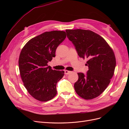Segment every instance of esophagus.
Listing matches in <instances>:
<instances>
[{"mask_svg": "<svg viewBox=\"0 0 129 129\" xmlns=\"http://www.w3.org/2000/svg\"><path fill=\"white\" fill-rule=\"evenodd\" d=\"M64 72H65V74H66V75H69V74L71 73V72L69 71L65 70V71H64Z\"/></svg>", "mask_w": 129, "mask_h": 129, "instance_id": "esophagus-1", "label": "esophagus"}]
</instances>
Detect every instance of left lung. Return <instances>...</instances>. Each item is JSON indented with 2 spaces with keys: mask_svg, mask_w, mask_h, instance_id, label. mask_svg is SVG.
I'll return each mask as SVG.
<instances>
[{
  "mask_svg": "<svg viewBox=\"0 0 129 129\" xmlns=\"http://www.w3.org/2000/svg\"><path fill=\"white\" fill-rule=\"evenodd\" d=\"M66 32L79 56L88 59L89 70L86 75L77 73L75 91L85 99L96 98L105 91L113 76L116 65L114 52L103 37L92 31L68 29Z\"/></svg>",
  "mask_w": 129,
  "mask_h": 129,
  "instance_id": "8db88e82",
  "label": "left lung"
}]
</instances>
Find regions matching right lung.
<instances>
[{"label": "right lung", "instance_id": "right-lung-1", "mask_svg": "<svg viewBox=\"0 0 129 129\" xmlns=\"http://www.w3.org/2000/svg\"><path fill=\"white\" fill-rule=\"evenodd\" d=\"M66 37L63 31L45 32L30 40L19 58V68L27 91L40 101L51 100L57 93L56 84L64 71L53 70L47 63L55 56L57 46Z\"/></svg>", "mask_w": 129, "mask_h": 129}]
</instances>
